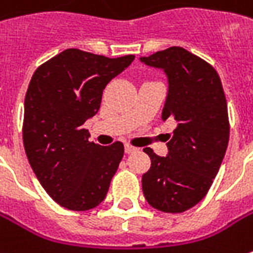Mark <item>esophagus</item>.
Returning a JSON list of instances; mask_svg holds the SVG:
<instances>
[{
	"label": "esophagus",
	"mask_w": 253,
	"mask_h": 253,
	"mask_svg": "<svg viewBox=\"0 0 253 253\" xmlns=\"http://www.w3.org/2000/svg\"><path fill=\"white\" fill-rule=\"evenodd\" d=\"M137 147H133V146H130V144H126L125 146V151H126V154H131V153H134V151H137Z\"/></svg>",
	"instance_id": "esophagus-1"
}]
</instances>
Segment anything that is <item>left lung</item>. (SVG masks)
Instances as JSON below:
<instances>
[{
  "label": "left lung",
  "instance_id": "left-lung-1",
  "mask_svg": "<svg viewBox=\"0 0 253 253\" xmlns=\"http://www.w3.org/2000/svg\"><path fill=\"white\" fill-rule=\"evenodd\" d=\"M140 62L166 73L169 92L161 119L177 122L166 157L144 148L151 167L141 177L143 194L159 211L184 212L207 195L225 156L229 122L222 83L210 63L180 46Z\"/></svg>",
  "mask_w": 253,
  "mask_h": 253
}]
</instances>
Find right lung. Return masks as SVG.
<instances>
[{
	"instance_id": "right-lung-1",
	"label": "right lung",
	"mask_w": 253,
	"mask_h": 253,
	"mask_svg": "<svg viewBox=\"0 0 253 253\" xmlns=\"http://www.w3.org/2000/svg\"><path fill=\"white\" fill-rule=\"evenodd\" d=\"M133 61L134 55L66 49L41 65L29 82L24 147L41 185L61 207L86 211L106 198L125 147L90 143L83 125L99 112L106 84Z\"/></svg>"
}]
</instances>
